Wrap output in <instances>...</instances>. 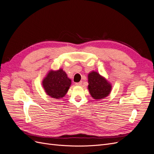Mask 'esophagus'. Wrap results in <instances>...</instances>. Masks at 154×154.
I'll use <instances>...</instances> for the list:
<instances>
[{"instance_id":"obj_1","label":"esophagus","mask_w":154,"mask_h":154,"mask_svg":"<svg viewBox=\"0 0 154 154\" xmlns=\"http://www.w3.org/2000/svg\"><path fill=\"white\" fill-rule=\"evenodd\" d=\"M82 84V82H78V83H75V85H76V86H81Z\"/></svg>"}]
</instances>
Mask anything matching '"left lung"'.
<instances>
[{
    "instance_id": "left-lung-1",
    "label": "left lung",
    "mask_w": 154,
    "mask_h": 154,
    "mask_svg": "<svg viewBox=\"0 0 154 154\" xmlns=\"http://www.w3.org/2000/svg\"><path fill=\"white\" fill-rule=\"evenodd\" d=\"M88 89L91 96L96 100L104 99L111 92L112 85L106 79L96 71L88 74Z\"/></svg>"
}]
</instances>
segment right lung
Returning <instances> with one entry per match:
<instances>
[{
  "instance_id": "add662e5",
  "label": "right lung",
  "mask_w": 154,
  "mask_h": 154,
  "mask_svg": "<svg viewBox=\"0 0 154 154\" xmlns=\"http://www.w3.org/2000/svg\"><path fill=\"white\" fill-rule=\"evenodd\" d=\"M42 83L46 94L59 100L67 94L71 85V80L62 69H59L57 71L50 70Z\"/></svg>"
}]
</instances>
